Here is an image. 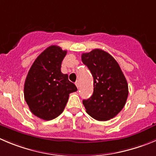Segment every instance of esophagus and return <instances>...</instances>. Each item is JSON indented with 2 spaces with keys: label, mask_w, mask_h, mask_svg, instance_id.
I'll list each match as a JSON object with an SVG mask.
<instances>
[{
  "label": "esophagus",
  "mask_w": 156,
  "mask_h": 156,
  "mask_svg": "<svg viewBox=\"0 0 156 156\" xmlns=\"http://www.w3.org/2000/svg\"><path fill=\"white\" fill-rule=\"evenodd\" d=\"M75 85H76V87L77 88H79V82H78V81H76V82H75Z\"/></svg>",
  "instance_id": "34e87169"
}]
</instances>
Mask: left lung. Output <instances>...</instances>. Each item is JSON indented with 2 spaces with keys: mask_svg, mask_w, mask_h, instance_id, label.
I'll list each match as a JSON object with an SVG mask.
<instances>
[{
  "mask_svg": "<svg viewBox=\"0 0 156 156\" xmlns=\"http://www.w3.org/2000/svg\"><path fill=\"white\" fill-rule=\"evenodd\" d=\"M81 61L91 71L94 91L83 100L86 112L98 121H108L124 108L129 94L128 83L115 59L101 49L81 55Z\"/></svg>",
  "mask_w": 156,
  "mask_h": 156,
  "instance_id": "left-lung-1",
  "label": "left lung"
}]
</instances>
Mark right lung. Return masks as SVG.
Returning <instances> with one entry per match:
<instances>
[{"mask_svg": "<svg viewBox=\"0 0 156 156\" xmlns=\"http://www.w3.org/2000/svg\"><path fill=\"white\" fill-rule=\"evenodd\" d=\"M57 45L45 49L35 59L24 82V99L30 112L45 121L52 120L63 112L70 93L77 88L61 71L66 55Z\"/></svg>", "mask_w": 156, "mask_h": 156, "instance_id": "add662e5", "label": "right lung"}]
</instances>
